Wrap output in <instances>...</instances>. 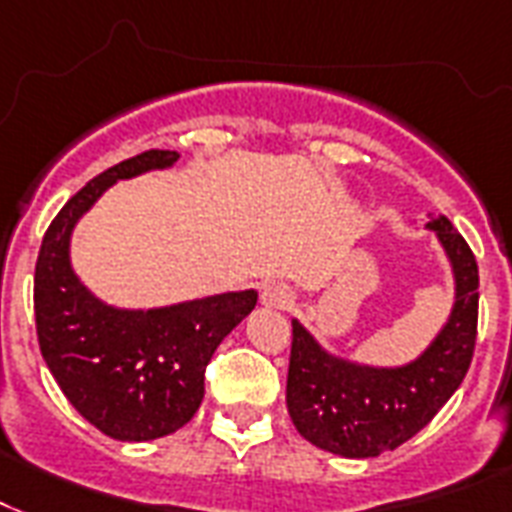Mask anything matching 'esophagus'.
<instances>
[{"mask_svg":"<svg viewBox=\"0 0 512 512\" xmlns=\"http://www.w3.org/2000/svg\"><path fill=\"white\" fill-rule=\"evenodd\" d=\"M293 299V293L288 285L283 283H267L261 288V301L267 304V307H288Z\"/></svg>","mask_w":512,"mask_h":512,"instance_id":"34e87169","label":"esophagus"}]
</instances>
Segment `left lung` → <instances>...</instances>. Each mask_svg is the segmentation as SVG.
Listing matches in <instances>:
<instances>
[{
    "mask_svg": "<svg viewBox=\"0 0 512 512\" xmlns=\"http://www.w3.org/2000/svg\"><path fill=\"white\" fill-rule=\"evenodd\" d=\"M457 275V304L433 347L403 368H363L320 350L293 320L288 414L318 449L366 459L422 430L465 379L478 336V264L449 219H433Z\"/></svg>",
    "mask_w": 512,
    "mask_h": 512,
    "instance_id": "obj_1",
    "label": "left lung"
}]
</instances>
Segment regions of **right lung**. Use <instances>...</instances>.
<instances>
[{
    "mask_svg": "<svg viewBox=\"0 0 512 512\" xmlns=\"http://www.w3.org/2000/svg\"><path fill=\"white\" fill-rule=\"evenodd\" d=\"M178 152L146 149L87 181L50 221L34 269L42 358L79 414L117 441H154L197 414L205 368L221 339L256 307V291L221 293L168 310L122 312L93 299L69 267V235L106 186Z\"/></svg>",
    "mask_w": 512,
    "mask_h": 512,
    "instance_id": "obj_1",
    "label": "right lung"
}]
</instances>
